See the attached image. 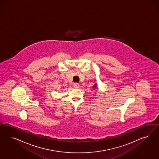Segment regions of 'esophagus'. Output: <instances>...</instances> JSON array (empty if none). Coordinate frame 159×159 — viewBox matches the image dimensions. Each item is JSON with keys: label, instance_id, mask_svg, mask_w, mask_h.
<instances>
[{"label": "esophagus", "instance_id": "obj_1", "mask_svg": "<svg viewBox=\"0 0 159 159\" xmlns=\"http://www.w3.org/2000/svg\"><path fill=\"white\" fill-rule=\"evenodd\" d=\"M74 87L75 88H78L80 87V84H78V83H75L74 84Z\"/></svg>", "mask_w": 159, "mask_h": 159}]
</instances>
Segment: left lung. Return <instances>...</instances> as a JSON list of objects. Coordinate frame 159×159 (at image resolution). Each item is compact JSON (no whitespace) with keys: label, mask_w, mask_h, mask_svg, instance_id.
Wrapping results in <instances>:
<instances>
[{"label":"left lung","mask_w":159,"mask_h":159,"mask_svg":"<svg viewBox=\"0 0 159 159\" xmlns=\"http://www.w3.org/2000/svg\"><path fill=\"white\" fill-rule=\"evenodd\" d=\"M95 87H96V85H94V86H93V88H95Z\"/></svg>","instance_id":"obj_1"}]
</instances>
